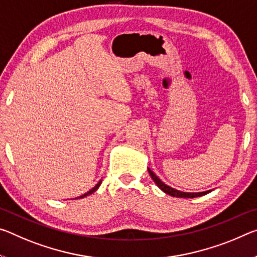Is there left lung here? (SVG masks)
<instances>
[{
    "label": "left lung",
    "instance_id": "obj_1",
    "mask_svg": "<svg viewBox=\"0 0 257 257\" xmlns=\"http://www.w3.org/2000/svg\"><path fill=\"white\" fill-rule=\"evenodd\" d=\"M149 170V174L152 180L154 181V183L159 186V189H161L162 191H164L165 193L172 195V197H176V198H195V197H201V195H205L207 193L210 192L209 191H205V192H182V191H178L176 189H173V187L168 186L167 184H165L164 182H162L160 178H159L156 174H154L152 170H151L150 168H148Z\"/></svg>",
    "mask_w": 257,
    "mask_h": 257
}]
</instances>
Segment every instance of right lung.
<instances>
[{
  "label": "right lung",
  "mask_w": 257,
  "mask_h": 257,
  "mask_svg": "<svg viewBox=\"0 0 257 257\" xmlns=\"http://www.w3.org/2000/svg\"><path fill=\"white\" fill-rule=\"evenodd\" d=\"M101 184V180L97 183V184L92 187L91 190H89L87 193H84V194H82V195H80V197H77V198H75V199H81V198H84V197H87V195H90V194H92L93 192H95V191H97L98 190V187H99V185Z\"/></svg>",
  "instance_id": "obj_1"
}]
</instances>
